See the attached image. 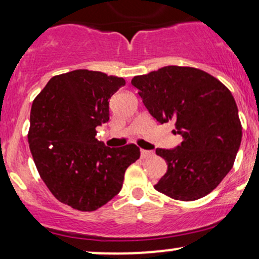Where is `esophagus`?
I'll return each mask as SVG.
<instances>
[{
    "instance_id": "34e87169",
    "label": "esophagus",
    "mask_w": 259,
    "mask_h": 259,
    "mask_svg": "<svg viewBox=\"0 0 259 259\" xmlns=\"http://www.w3.org/2000/svg\"><path fill=\"white\" fill-rule=\"evenodd\" d=\"M153 152L152 151H147V150H141V158H147V157L152 156Z\"/></svg>"
}]
</instances>
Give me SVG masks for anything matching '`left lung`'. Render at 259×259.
Segmentation results:
<instances>
[{
	"instance_id": "8db88e82",
	"label": "left lung",
	"mask_w": 259,
	"mask_h": 259,
	"mask_svg": "<svg viewBox=\"0 0 259 259\" xmlns=\"http://www.w3.org/2000/svg\"><path fill=\"white\" fill-rule=\"evenodd\" d=\"M132 84L154 119L174 121L183 139L173 150H156L168 170L154 189L179 201L212 192L233 168L242 138L229 89L203 70L178 65L134 76Z\"/></svg>"
}]
</instances>
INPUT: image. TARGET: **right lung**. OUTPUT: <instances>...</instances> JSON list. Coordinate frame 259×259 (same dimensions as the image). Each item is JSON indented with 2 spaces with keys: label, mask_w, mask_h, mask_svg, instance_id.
Wrapping results in <instances>:
<instances>
[{
  "label": "right lung",
  "mask_w": 259,
  "mask_h": 259,
  "mask_svg": "<svg viewBox=\"0 0 259 259\" xmlns=\"http://www.w3.org/2000/svg\"><path fill=\"white\" fill-rule=\"evenodd\" d=\"M123 85V78L78 69L50 79L32 102L28 141L35 165L52 195L74 209L92 212L111 201L140 158L136 145L111 148L95 138Z\"/></svg>",
  "instance_id": "right-lung-1"
}]
</instances>
